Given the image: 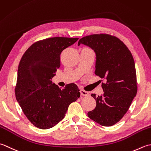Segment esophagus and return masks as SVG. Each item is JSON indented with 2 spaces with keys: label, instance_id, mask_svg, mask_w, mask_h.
I'll use <instances>...</instances> for the list:
<instances>
[{
  "label": "esophagus",
  "instance_id": "obj_1",
  "mask_svg": "<svg viewBox=\"0 0 151 151\" xmlns=\"http://www.w3.org/2000/svg\"><path fill=\"white\" fill-rule=\"evenodd\" d=\"M80 93H81V96H87L89 95V93L87 91H85L83 90H81L80 91Z\"/></svg>",
  "mask_w": 151,
  "mask_h": 151
}]
</instances>
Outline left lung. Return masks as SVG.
<instances>
[{"label":"left lung","instance_id":"1","mask_svg":"<svg viewBox=\"0 0 151 151\" xmlns=\"http://www.w3.org/2000/svg\"><path fill=\"white\" fill-rule=\"evenodd\" d=\"M81 44L94 50V73L105 81L101 83L102 94H91L96 106L88 112V116L101 126L111 127L124 116L136 96L137 77L133 56L121 40L107 34L83 37L78 45Z\"/></svg>","mask_w":151,"mask_h":151}]
</instances>
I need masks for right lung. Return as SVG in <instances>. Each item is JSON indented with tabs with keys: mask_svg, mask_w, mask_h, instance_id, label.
<instances>
[{
	"mask_svg": "<svg viewBox=\"0 0 151 151\" xmlns=\"http://www.w3.org/2000/svg\"><path fill=\"white\" fill-rule=\"evenodd\" d=\"M78 38L53 37L34 43L21 57L15 88L23 113L35 127L45 130L64 118L69 105L80 97L74 83L61 89L51 79L60 66V54Z\"/></svg>",
	"mask_w": 151,
	"mask_h": 151,
	"instance_id": "add662e5",
	"label": "right lung"
}]
</instances>
